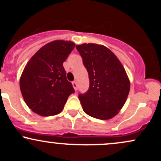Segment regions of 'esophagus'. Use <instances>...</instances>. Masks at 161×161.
<instances>
[{"label": "esophagus", "instance_id": "esophagus-1", "mask_svg": "<svg viewBox=\"0 0 161 161\" xmlns=\"http://www.w3.org/2000/svg\"><path fill=\"white\" fill-rule=\"evenodd\" d=\"M72 84H73V88H74L75 91H76V90L78 89V85H77L76 82H73Z\"/></svg>", "mask_w": 161, "mask_h": 161}]
</instances>
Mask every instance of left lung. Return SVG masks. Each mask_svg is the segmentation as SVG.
Masks as SVG:
<instances>
[{"label":"left lung","mask_w":161,"mask_h":161,"mask_svg":"<svg viewBox=\"0 0 161 161\" xmlns=\"http://www.w3.org/2000/svg\"><path fill=\"white\" fill-rule=\"evenodd\" d=\"M89 76V89L79 94L86 114L99 119L114 117L126 101L130 90L123 64L105 46L94 43L77 45Z\"/></svg>","instance_id":"8db88e82"}]
</instances>
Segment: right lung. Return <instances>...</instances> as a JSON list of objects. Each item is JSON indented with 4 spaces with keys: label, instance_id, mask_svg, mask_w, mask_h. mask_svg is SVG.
Masks as SVG:
<instances>
[{
    "label": "right lung",
    "instance_id": "1",
    "mask_svg": "<svg viewBox=\"0 0 161 161\" xmlns=\"http://www.w3.org/2000/svg\"><path fill=\"white\" fill-rule=\"evenodd\" d=\"M71 41L55 40L42 47L27 63L19 79L20 91L29 109L42 116L60 114L74 92L63 64L74 49Z\"/></svg>",
    "mask_w": 161,
    "mask_h": 161
}]
</instances>
